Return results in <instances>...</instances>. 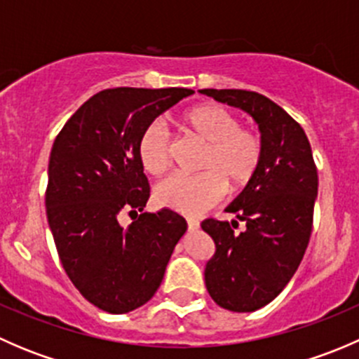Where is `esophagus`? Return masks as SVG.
Segmentation results:
<instances>
[{
  "mask_svg": "<svg viewBox=\"0 0 359 359\" xmlns=\"http://www.w3.org/2000/svg\"><path fill=\"white\" fill-rule=\"evenodd\" d=\"M187 227H189L191 231H194V229H198V227H200V222H198L196 219H187Z\"/></svg>",
  "mask_w": 359,
  "mask_h": 359,
  "instance_id": "esophagus-1",
  "label": "esophagus"
}]
</instances>
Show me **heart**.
<instances>
[{"label": "heart", "instance_id": "1", "mask_svg": "<svg viewBox=\"0 0 359 359\" xmlns=\"http://www.w3.org/2000/svg\"><path fill=\"white\" fill-rule=\"evenodd\" d=\"M180 126L205 144L196 175H172L154 187L159 206L200 215L220 201L226 193L241 191L257 175L264 146L257 133L241 128V119L220 104H200L180 116ZM140 165L151 175H161L170 166V135L161 125L151 123L137 144Z\"/></svg>", "mask_w": 359, "mask_h": 359}]
</instances>
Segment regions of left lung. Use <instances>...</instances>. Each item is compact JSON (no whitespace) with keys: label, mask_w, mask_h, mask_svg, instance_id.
Wrapping results in <instances>:
<instances>
[{"label":"left lung","mask_w":359,"mask_h":359,"mask_svg":"<svg viewBox=\"0 0 359 359\" xmlns=\"http://www.w3.org/2000/svg\"><path fill=\"white\" fill-rule=\"evenodd\" d=\"M203 95L252 116L264 146L252 182L234 198L227 220L206 219L215 243L205 266L210 297L224 309L252 313L276 299L295 274L313 229L318 172L302 126L267 97L248 90H200ZM248 226L234 233L237 220Z\"/></svg>","instance_id":"1"}]
</instances>
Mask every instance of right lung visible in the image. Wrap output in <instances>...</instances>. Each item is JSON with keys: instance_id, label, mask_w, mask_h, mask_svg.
<instances>
[{"instance_id": "right-lung-1", "label": "right lung", "mask_w": 359, "mask_h": 359, "mask_svg": "<svg viewBox=\"0 0 359 359\" xmlns=\"http://www.w3.org/2000/svg\"><path fill=\"white\" fill-rule=\"evenodd\" d=\"M189 88H111L86 100L60 130L48 163L46 217L60 262L79 293L99 309L123 314L156 293L182 215L140 213L128 227L119 213L144 212L149 184L140 165V133L193 95Z\"/></svg>"}]
</instances>
